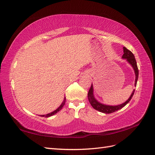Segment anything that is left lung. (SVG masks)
Here are the masks:
<instances>
[{
	"label": "left lung",
	"mask_w": 155,
	"mask_h": 155,
	"mask_svg": "<svg viewBox=\"0 0 155 155\" xmlns=\"http://www.w3.org/2000/svg\"><path fill=\"white\" fill-rule=\"evenodd\" d=\"M123 54L122 58L123 59H126L127 61L131 65L132 67L134 69V71H135V86L137 85V80H138V77H139V70H138V67H137V61L135 60V56H134L133 54L127 48H126L125 47H123ZM135 89H134L133 91L132 94L130 95V97L127 99V100L123 103V104L119 105H115V106H111V105H107L102 104L101 103H99L97 101L94 97V89H93V85L91 84V87L89 88V90L88 91V94H87V97L90 103V104L91 106L94 107L95 110H97L98 111H100L101 113H106V114H109V113H111L113 112H115L117 111H118L119 109H122L123 107H125L128 103L130 101V99L133 97V96L134 95V93H135Z\"/></svg>",
	"instance_id": "8db88e82"
}]
</instances>
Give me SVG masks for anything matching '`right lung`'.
<instances>
[{
  "mask_svg": "<svg viewBox=\"0 0 155 155\" xmlns=\"http://www.w3.org/2000/svg\"><path fill=\"white\" fill-rule=\"evenodd\" d=\"M65 103H66V97H64V101H63V102H62V104H61L60 105V106L59 107H58V109H56V110H55V111H54L53 112H51V113H48V114L43 115H40V116H41V117H50V116H52L53 115L56 114V113H58V111H60V110L63 108L64 105H65Z\"/></svg>",
  "mask_w": 155,
  "mask_h": 155,
  "instance_id": "1",
  "label": "right lung"
}]
</instances>
